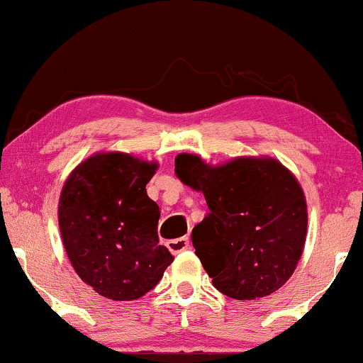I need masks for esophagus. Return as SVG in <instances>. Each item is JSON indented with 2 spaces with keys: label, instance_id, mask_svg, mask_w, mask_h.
<instances>
[{
  "label": "esophagus",
  "instance_id": "obj_1",
  "mask_svg": "<svg viewBox=\"0 0 363 363\" xmlns=\"http://www.w3.org/2000/svg\"><path fill=\"white\" fill-rule=\"evenodd\" d=\"M190 246H191L190 238H178V240H170L167 242V247L170 250V252H173V255H178V252L190 250Z\"/></svg>",
  "mask_w": 363,
  "mask_h": 363
}]
</instances>
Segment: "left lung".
I'll return each mask as SVG.
<instances>
[{"label":"left lung","instance_id":"8db88e82","mask_svg":"<svg viewBox=\"0 0 363 363\" xmlns=\"http://www.w3.org/2000/svg\"><path fill=\"white\" fill-rule=\"evenodd\" d=\"M175 173L201 191L210 208L191 241L213 286L238 301L284 286L307 235L306 196L291 170L272 157L210 165L196 153H180Z\"/></svg>","mask_w":363,"mask_h":363}]
</instances>
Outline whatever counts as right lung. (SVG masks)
Wrapping results in <instances>:
<instances>
[{"label":"right lung","mask_w":363,"mask_h":363,"mask_svg":"<svg viewBox=\"0 0 363 363\" xmlns=\"http://www.w3.org/2000/svg\"><path fill=\"white\" fill-rule=\"evenodd\" d=\"M158 170L123 152L94 153L71 172L59 196V230L77 276L112 301H135L173 262L158 245L160 208L147 195Z\"/></svg>","instance_id":"right-lung-1"}]
</instances>
